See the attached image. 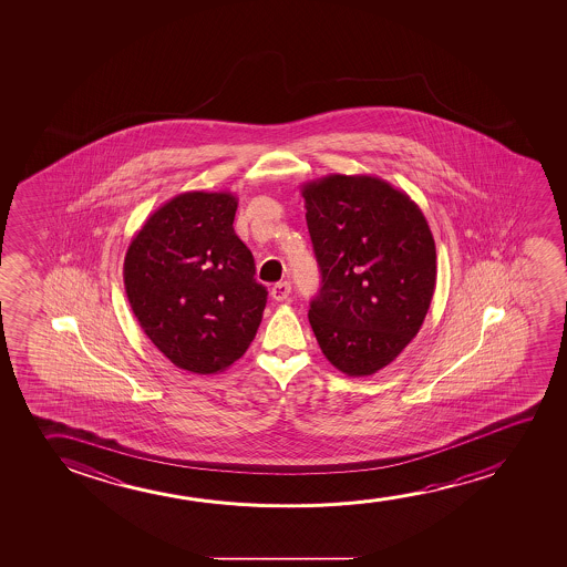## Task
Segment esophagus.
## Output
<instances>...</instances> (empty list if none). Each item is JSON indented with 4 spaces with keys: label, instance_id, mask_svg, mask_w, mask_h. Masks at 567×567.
I'll use <instances>...</instances> for the list:
<instances>
[{
    "label": "esophagus",
    "instance_id": "esophagus-1",
    "mask_svg": "<svg viewBox=\"0 0 567 567\" xmlns=\"http://www.w3.org/2000/svg\"><path fill=\"white\" fill-rule=\"evenodd\" d=\"M290 292H292V287H290V282H288V280L277 282V285L271 288L272 300H277V302H285V300H288Z\"/></svg>",
    "mask_w": 567,
    "mask_h": 567
}]
</instances>
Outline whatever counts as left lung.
<instances>
[{"instance_id":"1","label":"left lung","mask_w":567,"mask_h":567,"mask_svg":"<svg viewBox=\"0 0 567 567\" xmlns=\"http://www.w3.org/2000/svg\"><path fill=\"white\" fill-rule=\"evenodd\" d=\"M306 223L321 271L310 326L327 360L352 378L391 364L424 323L435 244L409 195L378 176L306 182Z\"/></svg>"}]
</instances>
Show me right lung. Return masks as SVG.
<instances>
[{
	"instance_id": "right-lung-1",
	"label": "right lung",
	"mask_w": 567,
	"mask_h": 567,
	"mask_svg": "<svg viewBox=\"0 0 567 567\" xmlns=\"http://www.w3.org/2000/svg\"><path fill=\"white\" fill-rule=\"evenodd\" d=\"M238 197L186 192L133 236L125 295L156 349L186 372L217 373L248 350L264 318L267 288L234 233Z\"/></svg>"
}]
</instances>
